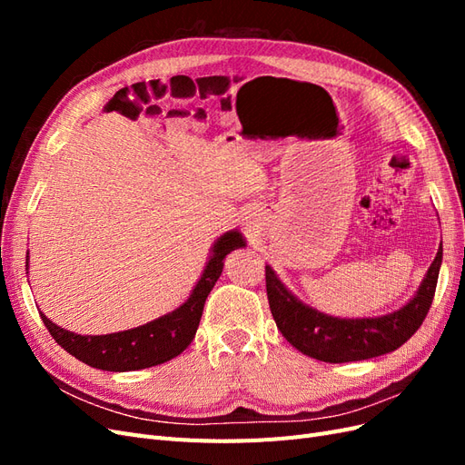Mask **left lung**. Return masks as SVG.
I'll use <instances>...</instances> for the list:
<instances>
[{"mask_svg":"<svg viewBox=\"0 0 465 465\" xmlns=\"http://www.w3.org/2000/svg\"><path fill=\"white\" fill-rule=\"evenodd\" d=\"M442 246L415 297L400 311L378 318H333L301 302L265 265V289L272 316L285 340L301 353L323 362H351L386 355L420 328L434 299Z\"/></svg>","mask_w":465,"mask_h":465,"instance_id":"obj_1","label":"left lung"}]
</instances>
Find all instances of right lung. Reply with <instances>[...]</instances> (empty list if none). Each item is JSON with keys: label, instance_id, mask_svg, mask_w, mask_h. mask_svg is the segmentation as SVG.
<instances>
[{"label": "right lung", "instance_id": "1", "mask_svg": "<svg viewBox=\"0 0 465 465\" xmlns=\"http://www.w3.org/2000/svg\"><path fill=\"white\" fill-rule=\"evenodd\" d=\"M242 246H246V242L241 232H224L215 242L213 256L209 258L190 299L176 311L153 320L145 326L106 335H79L55 326L42 312L40 318L55 343L93 369L125 372L157 367V364L178 357L192 343L200 326L207 294L215 287L223 272L224 256ZM26 267H29V256H26Z\"/></svg>", "mask_w": 465, "mask_h": 465}]
</instances>
